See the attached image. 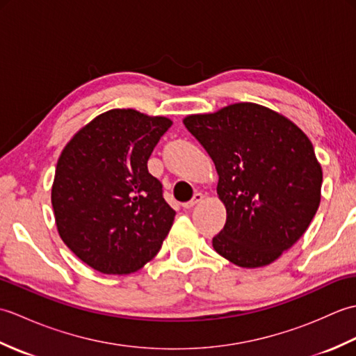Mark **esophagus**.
<instances>
[{
	"mask_svg": "<svg viewBox=\"0 0 356 356\" xmlns=\"http://www.w3.org/2000/svg\"><path fill=\"white\" fill-rule=\"evenodd\" d=\"M202 200H203V194H202V193H195L194 197H193L190 202L184 203V208H185V209H190V208L197 205V203H200Z\"/></svg>",
	"mask_w": 356,
	"mask_h": 356,
	"instance_id": "esophagus-1",
	"label": "esophagus"
}]
</instances>
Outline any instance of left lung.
<instances>
[{
	"mask_svg": "<svg viewBox=\"0 0 356 356\" xmlns=\"http://www.w3.org/2000/svg\"><path fill=\"white\" fill-rule=\"evenodd\" d=\"M184 124L218 174L226 223L213 238L216 252L246 269L274 263L320 207L323 170L312 142L282 113L254 102L188 115Z\"/></svg>",
	"mask_w": 356,
	"mask_h": 356,
	"instance_id": "obj_1",
	"label": "left lung"
}]
</instances>
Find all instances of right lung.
Segmentation results:
<instances>
[{
	"instance_id": "add662e5",
	"label": "right lung",
	"mask_w": 356,
	"mask_h": 356,
	"mask_svg": "<svg viewBox=\"0 0 356 356\" xmlns=\"http://www.w3.org/2000/svg\"><path fill=\"white\" fill-rule=\"evenodd\" d=\"M172 125L165 116L113 108L67 142L51 185L56 229L97 272L127 275L153 260L174 222L148 159Z\"/></svg>"
}]
</instances>
